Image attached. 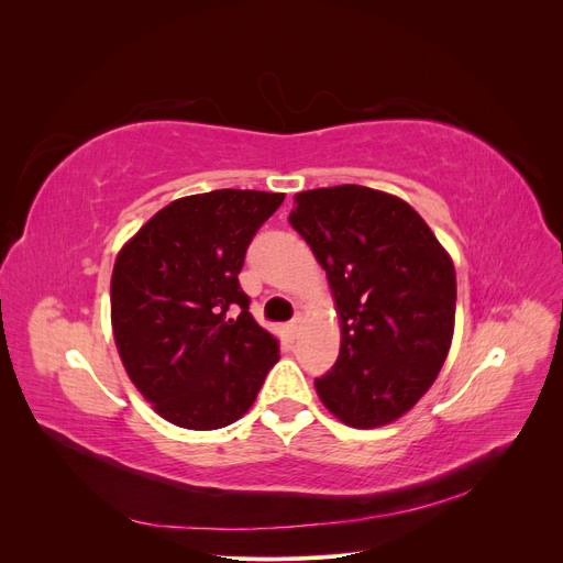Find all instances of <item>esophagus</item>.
Here are the masks:
<instances>
[{
  "mask_svg": "<svg viewBox=\"0 0 563 563\" xmlns=\"http://www.w3.org/2000/svg\"><path fill=\"white\" fill-rule=\"evenodd\" d=\"M302 323H305V317L302 314H296L291 321H288V335L291 338H298L300 335V329H302Z\"/></svg>",
  "mask_w": 563,
  "mask_h": 563,
  "instance_id": "1",
  "label": "esophagus"
}]
</instances>
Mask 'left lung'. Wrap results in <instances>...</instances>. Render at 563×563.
Here are the masks:
<instances>
[{
    "instance_id": "obj_1",
    "label": "left lung",
    "mask_w": 563,
    "mask_h": 563,
    "mask_svg": "<svg viewBox=\"0 0 563 563\" xmlns=\"http://www.w3.org/2000/svg\"><path fill=\"white\" fill-rule=\"evenodd\" d=\"M288 223L327 269L343 329L338 362L314 380L319 399L350 428L401 418L451 347V255L404 199L364 185L296 195Z\"/></svg>"
}]
</instances>
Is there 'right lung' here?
Masks as SVG:
<instances>
[{"mask_svg": "<svg viewBox=\"0 0 563 563\" xmlns=\"http://www.w3.org/2000/svg\"><path fill=\"white\" fill-rule=\"evenodd\" d=\"M282 201L258 190L183 197L117 255L110 305L119 356L141 395L178 428L240 420L279 360L277 338L251 317L236 275Z\"/></svg>", "mask_w": 563, "mask_h": 563, "instance_id": "add662e5", "label": "right lung"}]
</instances>
